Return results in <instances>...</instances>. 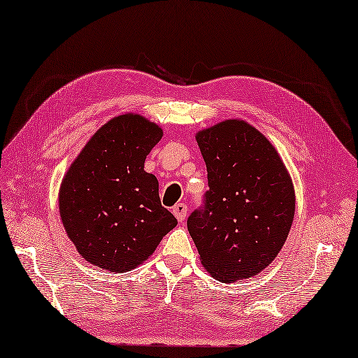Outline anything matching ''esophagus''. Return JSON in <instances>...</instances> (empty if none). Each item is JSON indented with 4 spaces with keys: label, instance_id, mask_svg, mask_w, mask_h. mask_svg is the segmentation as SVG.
Returning a JSON list of instances; mask_svg holds the SVG:
<instances>
[{
    "label": "esophagus",
    "instance_id": "34e87169",
    "mask_svg": "<svg viewBox=\"0 0 358 358\" xmlns=\"http://www.w3.org/2000/svg\"><path fill=\"white\" fill-rule=\"evenodd\" d=\"M187 211H188V208L185 203H176L173 206V214L176 215V219L179 222H184L187 219Z\"/></svg>",
    "mask_w": 358,
    "mask_h": 358
}]
</instances>
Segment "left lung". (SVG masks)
<instances>
[{
  "instance_id": "obj_1",
  "label": "left lung",
  "mask_w": 358,
  "mask_h": 358,
  "mask_svg": "<svg viewBox=\"0 0 358 358\" xmlns=\"http://www.w3.org/2000/svg\"><path fill=\"white\" fill-rule=\"evenodd\" d=\"M206 164L203 206L187 226L202 266L215 280L241 281L280 254L294 217V189L281 156L243 120L196 135Z\"/></svg>"
}]
</instances>
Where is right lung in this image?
<instances>
[{
  "label": "right lung",
  "mask_w": 358,
  "mask_h": 358,
  "mask_svg": "<svg viewBox=\"0 0 358 358\" xmlns=\"http://www.w3.org/2000/svg\"><path fill=\"white\" fill-rule=\"evenodd\" d=\"M162 129L138 113L109 120L90 139L59 189L69 240L88 263L129 272L149 258L178 224L161 205L159 184L144 171Z\"/></svg>",
  "instance_id": "add662e5"
}]
</instances>
